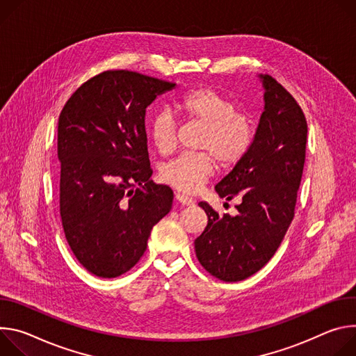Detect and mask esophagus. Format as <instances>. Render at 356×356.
<instances>
[{"label":"esophagus","mask_w":356,"mask_h":356,"mask_svg":"<svg viewBox=\"0 0 356 356\" xmlns=\"http://www.w3.org/2000/svg\"><path fill=\"white\" fill-rule=\"evenodd\" d=\"M175 198H177V201H178L179 204H182V205H185V207L193 205L192 198H189V196H186V195H184V193H181V192H177V193H175Z\"/></svg>","instance_id":"34e87169"}]
</instances>
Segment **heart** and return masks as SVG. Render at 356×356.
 <instances>
[{
	"mask_svg": "<svg viewBox=\"0 0 356 356\" xmlns=\"http://www.w3.org/2000/svg\"><path fill=\"white\" fill-rule=\"evenodd\" d=\"M172 110L204 127L198 141V149L204 152L182 154L161 170L163 181L181 192L200 191L215 172V159L220 168H233L243 161L253 145L252 122L245 114L236 111L230 99L212 88L188 90L172 103ZM148 133L160 154L167 155L175 148L177 123L170 111L154 113L148 123Z\"/></svg>",
	"mask_w": 356,
	"mask_h": 356,
	"instance_id": "heart-1",
	"label": "heart"
}]
</instances>
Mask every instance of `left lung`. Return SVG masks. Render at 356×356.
I'll return each instance as SVG.
<instances>
[{
	"label": "left lung",
	"mask_w": 356,
	"mask_h": 356,
	"mask_svg": "<svg viewBox=\"0 0 356 356\" xmlns=\"http://www.w3.org/2000/svg\"><path fill=\"white\" fill-rule=\"evenodd\" d=\"M264 111L243 161L216 186L220 198L239 196L238 213L219 215L200 207L208 225L195 239V253L207 271L223 282L257 273L282 245L294 218L307 145V120L297 100L268 74H260Z\"/></svg>",
	"instance_id": "left-lung-1"
}]
</instances>
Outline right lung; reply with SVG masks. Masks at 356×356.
Instances as JSON below:
<instances>
[{"instance_id":"obj_1","label":"right lung","mask_w":356,"mask_h":356,"mask_svg":"<svg viewBox=\"0 0 356 356\" xmlns=\"http://www.w3.org/2000/svg\"><path fill=\"white\" fill-rule=\"evenodd\" d=\"M175 83L106 70L79 88L58 122L65 238L88 271L113 279L143 257L174 192L149 181L145 108Z\"/></svg>"}]
</instances>
